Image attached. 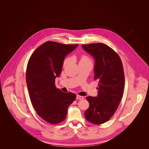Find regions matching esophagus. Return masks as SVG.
Masks as SVG:
<instances>
[{
	"label": "esophagus",
	"instance_id": "esophagus-1",
	"mask_svg": "<svg viewBox=\"0 0 149 149\" xmlns=\"http://www.w3.org/2000/svg\"><path fill=\"white\" fill-rule=\"evenodd\" d=\"M77 99H84V97H83V96H80V95H77Z\"/></svg>",
	"mask_w": 149,
	"mask_h": 149
}]
</instances>
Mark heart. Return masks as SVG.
Masks as SVG:
<instances>
[{"label":"heart","instance_id":"heart-1","mask_svg":"<svg viewBox=\"0 0 149 149\" xmlns=\"http://www.w3.org/2000/svg\"><path fill=\"white\" fill-rule=\"evenodd\" d=\"M70 59L69 58H66V59H65L64 61V65L68 64L70 61ZM90 61L89 57L86 56H85V55H83L81 57V59H80V62H81V61Z\"/></svg>","mask_w":149,"mask_h":149}]
</instances>
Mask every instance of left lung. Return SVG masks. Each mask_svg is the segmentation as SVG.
Listing matches in <instances>:
<instances>
[{
  "label": "left lung",
  "mask_w": 149,
  "mask_h": 149,
  "mask_svg": "<svg viewBox=\"0 0 149 149\" xmlns=\"http://www.w3.org/2000/svg\"><path fill=\"white\" fill-rule=\"evenodd\" d=\"M83 49L94 58V79L99 81L98 95L86 98L89 107L85 118L95 125L109 120L116 112L122 97L125 75L118 55L104 43L83 45Z\"/></svg>",
  "instance_id": "left-lung-1"
}]
</instances>
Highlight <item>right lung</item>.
Masks as SVG:
<instances>
[{
    "mask_svg": "<svg viewBox=\"0 0 149 149\" xmlns=\"http://www.w3.org/2000/svg\"><path fill=\"white\" fill-rule=\"evenodd\" d=\"M78 45L47 41L38 47L29 59L26 83L32 104L37 114L51 124L65 119L68 108L77 95L65 93L55 86L66 56Z\"/></svg>",
    "mask_w": 149,
    "mask_h": 149,
    "instance_id": "add662e5",
    "label": "right lung"
}]
</instances>
